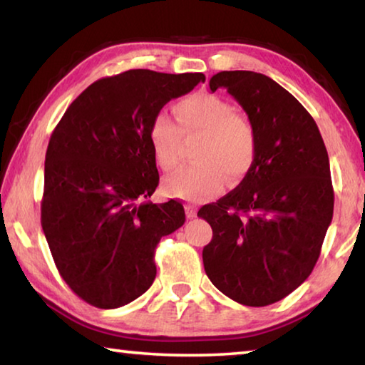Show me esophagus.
Returning <instances> with one entry per match:
<instances>
[{
    "mask_svg": "<svg viewBox=\"0 0 365 365\" xmlns=\"http://www.w3.org/2000/svg\"><path fill=\"white\" fill-rule=\"evenodd\" d=\"M187 217L188 219H195L196 217V206H193V205H187Z\"/></svg>",
    "mask_w": 365,
    "mask_h": 365,
    "instance_id": "1",
    "label": "esophagus"
}]
</instances>
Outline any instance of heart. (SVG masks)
<instances>
[{
  "mask_svg": "<svg viewBox=\"0 0 365 365\" xmlns=\"http://www.w3.org/2000/svg\"><path fill=\"white\" fill-rule=\"evenodd\" d=\"M177 123L158 113L150 125V143L159 168L169 172L178 164L182 135H202L196 148L200 164L178 169L165 178L170 195L200 201L220 193L232 178L243 177L255 163L256 133L232 103L211 93H195L174 108Z\"/></svg>",
  "mask_w": 365,
  "mask_h": 365,
  "instance_id": "b5f03b06",
  "label": "heart"
}]
</instances>
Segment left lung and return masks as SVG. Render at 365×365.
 I'll return each mask as SVG.
<instances>
[{"label": "left lung", "instance_id": "obj_1", "mask_svg": "<svg viewBox=\"0 0 365 365\" xmlns=\"http://www.w3.org/2000/svg\"><path fill=\"white\" fill-rule=\"evenodd\" d=\"M209 88H225L248 114L256 156L237 188L197 211L212 228L205 270L230 299L269 306L294 292L319 259L335 197L329 154L311 114L264 73L224 71Z\"/></svg>", "mask_w": 365, "mask_h": 365}]
</instances>
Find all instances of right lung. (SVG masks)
<instances>
[{
  "label": "right lung",
  "instance_id": "obj_1",
  "mask_svg": "<svg viewBox=\"0 0 365 365\" xmlns=\"http://www.w3.org/2000/svg\"><path fill=\"white\" fill-rule=\"evenodd\" d=\"M205 73L133 69L100 78L78 95L49 138L41 227L61 277L101 309L125 306L156 279L159 240L185 222L183 206L141 201L159 174L153 117Z\"/></svg>",
  "mask_w": 365,
  "mask_h": 365
}]
</instances>
